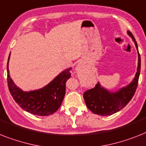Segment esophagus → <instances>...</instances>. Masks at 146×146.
Here are the masks:
<instances>
[{"label":"esophagus","instance_id":"obj_1","mask_svg":"<svg viewBox=\"0 0 146 146\" xmlns=\"http://www.w3.org/2000/svg\"><path fill=\"white\" fill-rule=\"evenodd\" d=\"M82 69H83V63L81 61V62H79V64H78V65L76 66V70L79 71V70H82Z\"/></svg>","mask_w":146,"mask_h":146}]
</instances>
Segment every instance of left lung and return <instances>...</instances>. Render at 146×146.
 Segmentation results:
<instances>
[{
	"label": "left lung",
	"instance_id": "left-lung-1",
	"mask_svg": "<svg viewBox=\"0 0 146 146\" xmlns=\"http://www.w3.org/2000/svg\"><path fill=\"white\" fill-rule=\"evenodd\" d=\"M127 34L133 39V41L134 42L135 46L138 51L137 41L133 35L130 31H127ZM140 67V55L138 51L137 72L132 82L127 85L126 87L122 88L115 92H109L104 88L101 87V85L98 82L95 85V87L88 90L84 93L83 98L87 107L94 114L102 116L111 115L120 111L131 101L134 95L138 85Z\"/></svg>",
	"mask_w": 146,
	"mask_h": 146
}]
</instances>
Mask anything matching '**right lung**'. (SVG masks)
Wrapping results in <instances>:
<instances>
[{"label":"right lung","mask_w":146,"mask_h":146,"mask_svg":"<svg viewBox=\"0 0 146 146\" xmlns=\"http://www.w3.org/2000/svg\"><path fill=\"white\" fill-rule=\"evenodd\" d=\"M8 62L7 67L8 87L12 97L20 107L31 114L40 116L50 115L58 110L66 93V82L71 76L70 72L71 68L61 72L42 88L23 92L14 84L9 76Z\"/></svg>","instance_id":"right-lung-1"}]
</instances>
